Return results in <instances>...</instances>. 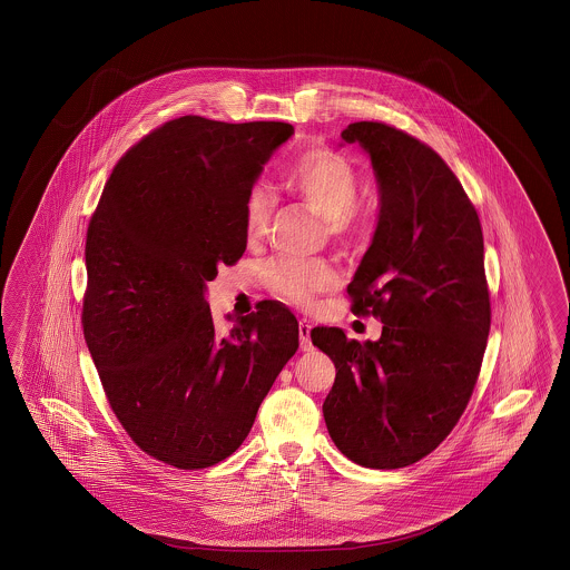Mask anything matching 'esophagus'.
I'll return each instance as SVG.
<instances>
[{
	"label": "esophagus",
	"instance_id": "obj_1",
	"mask_svg": "<svg viewBox=\"0 0 570 570\" xmlns=\"http://www.w3.org/2000/svg\"><path fill=\"white\" fill-rule=\"evenodd\" d=\"M298 340H301V350H303V352H311V350H313L308 321H301V323H298Z\"/></svg>",
	"mask_w": 570,
	"mask_h": 570
}]
</instances>
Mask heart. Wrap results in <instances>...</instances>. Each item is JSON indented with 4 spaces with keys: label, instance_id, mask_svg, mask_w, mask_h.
Returning <instances> with one entry per match:
<instances>
[{
    "label": "heart",
    "instance_id": "1",
    "mask_svg": "<svg viewBox=\"0 0 570 570\" xmlns=\"http://www.w3.org/2000/svg\"><path fill=\"white\" fill-rule=\"evenodd\" d=\"M286 187L308 208L323 216L327 233L337 240H350L366 226V212L356 204L361 177L344 154L330 148H313L298 154L286 173ZM274 195L265 183H255L245 199V233L250 240L262 238L272 220ZM265 282L269 291L294 305L311 306L321 292L332 291L337 282L327 262L278 259L267 265Z\"/></svg>",
    "mask_w": 570,
    "mask_h": 570
}]
</instances>
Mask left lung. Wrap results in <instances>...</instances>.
Wrapping results in <instances>:
<instances>
[{
	"label": "left lung",
	"mask_w": 570,
	"mask_h": 570,
	"mask_svg": "<svg viewBox=\"0 0 570 570\" xmlns=\"http://www.w3.org/2000/svg\"><path fill=\"white\" fill-rule=\"evenodd\" d=\"M379 185L371 247L347 284L352 311L379 317L376 342L315 327L313 344L335 364L323 416L335 446L373 470L426 458L472 397L490 332L484 236L453 170L420 139L358 121Z\"/></svg>",
	"instance_id": "obj_1"
}]
</instances>
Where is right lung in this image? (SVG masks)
<instances>
[{
	"mask_svg": "<svg viewBox=\"0 0 570 570\" xmlns=\"http://www.w3.org/2000/svg\"><path fill=\"white\" fill-rule=\"evenodd\" d=\"M294 127L185 115L112 168L86 235L83 337L112 412L141 451L179 470L233 455L298 347L265 301L220 335L206 301L247 249L245 199Z\"/></svg>",
	"mask_w": 570,
	"mask_h": 570,
	"instance_id": "obj_1",
	"label": "right lung"
}]
</instances>
